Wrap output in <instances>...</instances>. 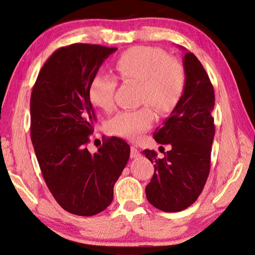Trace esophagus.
<instances>
[{
    "label": "esophagus",
    "instance_id": "esophagus-1",
    "mask_svg": "<svg viewBox=\"0 0 255 255\" xmlns=\"http://www.w3.org/2000/svg\"><path fill=\"white\" fill-rule=\"evenodd\" d=\"M129 156H131V158L138 157L140 156V151H138L135 146H131V153H129Z\"/></svg>",
    "mask_w": 255,
    "mask_h": 255
}]
</instances>
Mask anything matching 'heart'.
<instances>
[{
	"label": "heart",
	"mask_w": 255,
	"mask_h": 255,
	"mask_svg": "<svg viewBox=\"0 0 255 255\" xmlns=\"http://www.w3.org/2000/svg\"><path fill=\"white\" fill-rule=\"evenodd\" d=\"M114 69L123 81L140 82L142 103H150L157 111H172L183 95L186 82L184 66L164 51L151 46L132 47L119 56ZM117 79L99 73L90 83L89 97L95 108L110 111L114 107ZM154 121L150 105L119 112L109 121V129L115 135L138 140Z\"/></svg>",
	"instance_id": "b5f03b06"
}]
</instances>
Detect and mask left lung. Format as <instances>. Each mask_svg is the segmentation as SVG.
Listing matches in <instances>:
<instances>
[{
	"label": "left lung",
	"mask_w": 255,
	"mask_h": 255,
	"mask_svg": "<svg viewBox=\"0 0 255 255\" xmlns=\"http://www.w3.org/2000/svg\"><path fill=\"white\" fill-rule=\"evenodd\" d=\"M186 82L183 95L161 127L153 133L171 150L158 158L154 150L143 153L154 163V174L145 187L146 199L164 212H179L198 200L208 180L215 134L214 89L203 65L193 53L185 52Z\"/></svg>",
	"instance_id": "8db88e82"
}]
</instances>
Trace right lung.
Wrapping results in <instances>:
<instances>
[{
	"label": "right lung",
	"instance_id": "add662e5",
	"mask_svg": "<svg viewBox=\"0 0 255 255\" xmlns=\"http://www.w3.org/2000/svg\"><path fill=\"white\" fill-rule=\"evenodd\" d=\"M117 47L74 43L46 60L31 94V140L38 165L56 202L82 217L102 212L129 157L128 144L104 140L97 153L88 143L97 120L89 88Z\"/></svg>",
	"mask_w": 255,
	"mask_h": 255
}]
</instances>
